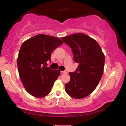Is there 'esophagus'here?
Instances as JSON below:
<instances>
[{"label": "esophagus", "instance_id": "obj_1", "mask_svg": "<svg viewBox=\"0 0 126 126\" xmlns=\"http://www.w3.org/2000/svg\"><path fill=\"white\" fill-rule=\"evenodd\" d=\"M62 73H63V74H66V73H67V71H66V70H64V71H62Z\"/></svg>", "mask_w": 126, "mask_h": 126}]
</instances>
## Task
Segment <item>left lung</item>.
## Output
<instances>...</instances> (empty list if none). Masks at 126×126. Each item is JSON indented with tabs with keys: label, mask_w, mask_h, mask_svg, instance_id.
Returning <instances> with one entry per match:
<instances>
[{
	"label": "left lung",
	"mask_w": 126,
	"mask_h": 126,
	"mask_svg": "<svg viewBox=\"0 0 126 126\" xmlns=\"http://www.w3.org/2000/svg\"><path fill=\"white\" fill-rule=\"evenodd\" d=\"M62 39L71 48L74 61L79 64L75 72L69 73L70 80L65 85V90L73 98H85L94 90L103 76L104 55L98 43L83 33Z\"/></svg>",
	"instance_id": "obj_1"
}]
</instances>
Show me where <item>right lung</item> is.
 <instances>
[{
	"instance_id": "add662e5",
	"label": "right lung",
	"mask_w": 126,
	"mask_h": 126,
	"mask_svg": "<svg viewBox=\"0 0 126 126\" xmlns=\"http://www.w3.org/2000/svg\"><path fill=\"white\" fill-rule=\"evenodd\" d=\"M63 43L59 38L38 34L22 44L18 69L23 86L30 94L40 98L51 92L60 72L47 66V62L51 61V53Z\"/></svg>"
}]
</instances>
